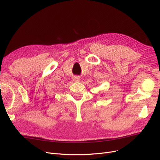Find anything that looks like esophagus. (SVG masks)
Listing matches in <instances>:
<instances>
[{
	"mask_svg": "<svg viewBox=\"0 0 160 160\" xmlns=\"http://www.w3.org/2000/svg\"><path fill=\"white\" fill-rule=\"evenodd\" d=\"M79 80H80V78L79 77H74V81H79Z\"/></svg>",
	"mask_w": 160,
	"mask_h": 160,
	"instance_id": "1",
	"label": "esophagus"
}]
</instances>
